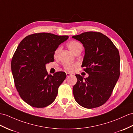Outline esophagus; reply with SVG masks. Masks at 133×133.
I'll return each instance as SVG.
<instances>
[{"label":"esophagus","instance_id":"obj_1","mask_svg":"<svg viewBox=\"0 0 133 133\" xmlns=\"http://www.w3.org/2000/svg\"><path fill=\"white\" fill-rule=\"evenodd\" d=\"M66 77H70V76H72V74H70V73H67L66 74Z\"/></svg>","mask_w":133,"mask_h":133}]
</instances>
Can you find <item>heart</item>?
Returning <instances> with one entry per match:
<instances>
[{"label":"heart","mask_w":133,"mask_h":133,"mask_svg":"<svg viewBox=\"0 0 133 133\" xmlns=\"http://www.w3.org/2000/svg\"><path fill=\"white\" fill-rule=\"evenodd\" d=\"M67 46L72 51L73 53L76 54L78 52H81L83 49L82 45L79 42L77 41H70L67 43ZM61 50V47H59L56 48L54 52L55 57H57L60 53ZM78 66L77 63H65L64 64V69L67 72H72L74 70V68Z\"/></svg>","instance_id":"b5f03b06"}]
</instances>
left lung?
<instances>
[{
    "instance_id": "obj_1",
    "label": "left lung",
    "mask_w": 133,
    "mask_h": 133,
    "mask_svg": "<svg viewBox=\"0 0 133 133\" xmlns=\"http://www.w3.org/2000/svg\"><path fill=\"white\" fill-rule=\"evenodd\" d=\"M72 38L85 47L82 67L89 74L85 79L76 74L77 82L73 87L74 99L86 108L98 107L109 99L119 78L118 50L108 37L100 32L87 31Z\"/></svg>"
}]
</instances>
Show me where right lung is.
Wrapping results in <instances>:
<instances>
[{
    "instance_id": "add662e5",
    "label": "right lung",
    "mask_w": 133,
    "mask_h": 133,
    "mask_svg": "<svg viewBox=\"0 0 133 133\" xmlns=\"http://www.w3.org/2000/svg\"><path fill=\"white\" fill-rule=\"evenodd\" d=\"M68 35L48 33L29 35L18 44L11 61L16 88L21 99L31 107L44 108L56 99L66 78L64 72L48 75L46 64L54 61V52Z\"/></svg>"
}]
</instances>
